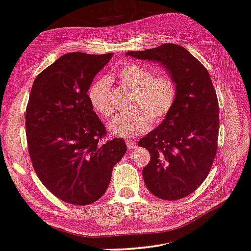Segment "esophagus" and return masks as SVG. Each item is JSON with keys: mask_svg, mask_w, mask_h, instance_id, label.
<instances>
[{"mask_svg": "<svg viewBox=\"0 0 251 251\" xmlns=\"http://www.w3.org/2000/svg\"><path fill=\"white\" fill-rule=\"evenodd\" d=\"M126 145H127V148H128V150H133L136 147V143H135L134 140H131V139H127L126 140Z\"/></svg>", "mask_w": 251, "mask_h": 251, "instance_id": "1", "label": "esophagus"}]
</instances>
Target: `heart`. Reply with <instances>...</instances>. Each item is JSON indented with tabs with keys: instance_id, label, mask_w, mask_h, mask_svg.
<instances>
[{
	"instance_id": "b5f03b06",
	"label": "heart",
	"mask_w": 251,
	"mask_h": 251,
	"mask_svg": "<svg viewBox=\"0 0 251 251\" xmlns=\"http://www.w3.org/2000/svg\"><path fill=\"white\" fill-rule=\"evenodd\" d=\"M116 78L127 89L133 91L128 115L118 116L110 123L108 131L118 137H137L146 133L151 122L160 123L175 106L177 89L169 75L153 76V72L141 65L130 63L121 67ZM88 98L93 110L108 120L113 116L111 80L107 76L95 79L88 90Z\"/></svg>"
}]
</instances>
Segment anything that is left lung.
Segmentation results:
<instances>
[{
	"label": "left lung",
	"mask_w": 251,
	"mask_h": 251,
	"mask_svg": "<svg viewBox=\"0 0 251 251\" xmlns=\"http://www.w3.org/2000/svg\"><path fill=\"white\" fill-rule=\"evenodd\" d=\"M126 56L160 63L176 82L175 106L138 146L150 153L143 169L150 192L168 201L188 197L206 179L217 151L220 116L211 76L197 58L176 44Z\"/></svg>",
	"instance_id": "1"
}]
</instances>
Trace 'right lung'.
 I'll list each match as a JSON object with an SVG mask.
<instances>
[{
  "mask_svg": "<svg viewBox=\"0 0 251 251\" xmlns=\"http://www.w3.org/2000/svg\"><path fill=\"white\" fill-rule=\"evenodd\" d=\"M112 56L63 54L36 76L30 90L25 124L31 163L50 192L74 205L94 203L105 193L127 149L123 138L100 141L106 130L88 98Z\"/></svg>",
  "mask_w": 251,
  "mask_h": 251,
  "instance_id": "obj_1",
  "label": "right lung"
}]
</instances>
